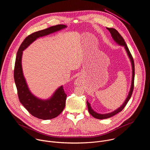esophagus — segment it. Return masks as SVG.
Masks as SVG:
<instances>
[{
	"mask_svg": "<svg viewBox=\"0 0 150 150\" xmlns=\"http://www.w3.org/2000/svg\"><path fill=\"white\" fill-rule=\"evenodd\" d=\"M83 83V79L82 77L77 78L74 81V85L76 86H79Z\"/></svg>",
	"mask_w": 150,
	"mask_h": 150,
	"instance_id": "obj_1",
	"label": "esophagus"
}]
</instances>
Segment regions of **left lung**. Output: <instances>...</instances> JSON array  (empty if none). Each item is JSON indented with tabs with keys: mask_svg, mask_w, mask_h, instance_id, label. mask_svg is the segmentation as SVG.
<instances>
[{
	"mask_svg": "<svg viewBox=\"0 0 150 150\" xmlns=\"http://www.w3.org/2000/svg\"><path fill=\"white\" fill-rule=\"evenodd\" d=\"M111 35L113 39V40L116 42V43L118 45H120L121 46L124 47L126 53L127 54L128 57L130 59V62L131 63V66H132V81H131V87H130V90L129 93H128V95L125 100V101H124V103L122 104V105L119 107L118 109H117L116 110H114L113 112H112L110 113H105V114H101V113H98L96 112H95L91 108L90 103L87 101V106H88V110L89 113L95 118L96 119H108L109 117H111L112 116H113L114 115H116L117 113H119L120 112H121L123 109L126 106V104L127 103L128 101L129 100V99L131 97V96L132 94V92H133V90H134V76H135V67H134V59L133 57L129 50V49H128L126 42L123 39V38L121 36V35L119 33V32L115 28H107Z\"/></svg>",
	"mask_w": 150,
	"mask_h": 150,
	"instance_id": "8db88e82",
	"label": "left lung"
}]
</instances>
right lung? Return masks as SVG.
I'll return each instance as SVG.
<instances>
[{"label":"right lung","mask_w":150,"mask_h":150,"mask_svg":"<svg viewBox=\"0 0 150 150\" xmlns=\"http://www.w3.org/2000/svg\"><path fill=\"white\" fill-rule=\"evenodd\" d=\"M67 27L65 25H57L30 34L23 41L16 54L14 80L19 101L31 115L40 119L49 120L59 115L65 108L67 96L62 85L57 88L52 96L47 99L40 98L31 92L23 71V51L37 38L62 30Z\"/></svg>","instance_id":"obj_1"}]
</instances>
